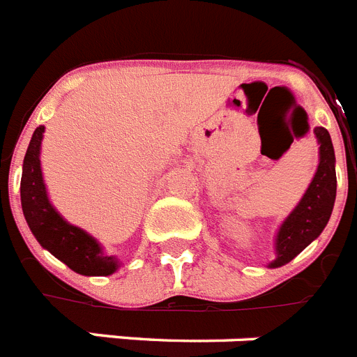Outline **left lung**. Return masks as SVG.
Returning a JSON list of instances; mask_svg holds the SVG:
<instances>
[{
    "label": "left lung",
    "instance_id": "obj_1",
    "mask_svg": "<svg viewBox=\"0 0 357 357\" xmlns=\"http://www.w3.org/2000/svg\"><path fill=\"white\" fill-rule=\"evenodd\" d=\"M319 144V165L306 192L291 213L286 216L275 234V260L268 268H280L291 262L304 248L314 242L332 216L335 202V153L328 130L323 126L314 128Z\"/></svg>",
    "mask_w": 357,
    "mask_h": 357
}]
</instances>
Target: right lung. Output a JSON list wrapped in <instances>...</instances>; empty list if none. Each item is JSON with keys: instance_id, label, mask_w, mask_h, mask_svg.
<instances>
[{"instance_id": "obj_1", "label": "right lung", "mask_w": 357, "mask_h": 357, "mask_svg": "<svg viewBox=\"0 0 357 357\" xmlns=\"http://www.w3.org/2000/svg\"><path fill=\"white\" fill-rule=\"evenodd\" d=\"M43 132L45 126H38L31 137L23 159L20 185L23 216L27 220L31 233L34 234L38 244L47 249L58 260H62L75 273L86 277H106L115 273L121 266L117 257L104 253L97 238L84 229L69 224L51 204L40 161Z\"/></svg>"}]
</instances>
